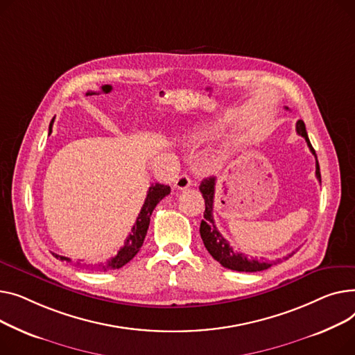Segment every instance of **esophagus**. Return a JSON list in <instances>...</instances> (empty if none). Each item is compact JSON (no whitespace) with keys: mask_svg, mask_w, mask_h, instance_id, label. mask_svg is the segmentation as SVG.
Masks as SVG:
<instances>
[{"mask_svg":"<svg viewBox=\"0 0 355 355\" xmlns=\"http://www.w3.org/2000/svg\"><path fill=\"white\" fill-rule=\"evenodd\" d=\"M191 184H192V180L189 179V176H187L186 173H182V175L175 180V187H176V189H180V191L187 189V187H189Z\"/></svg>","mask_w":355,"mask_h":355,"instance_id":"1","label":"esophagus"}]
</instances>
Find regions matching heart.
<instances>
[{"instance_id": "obj_1", "label": "heart", "mask_w": 355, "mask_h": 355, "mask_svg": "<svg viewBox=\"0 0 355 355\" xmlns=\"http://www.w3.org/2000/svg\"><path fill=\"white\" fill-rule=\"evenodd\" d=\"M229 129H231V121H227L226 119H219L187 135L186 141L189 146H193V148H199V146H205L207 143L219 139Z\"/></svg>"}]
</instances>
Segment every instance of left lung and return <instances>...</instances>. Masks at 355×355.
<instances>
[{
	"instance_id": "8db88e82",
	"label": "left lung",
	"mask_w": 355,
	"mask_h": 355,
	"mask_svg": "<svg viewBox=\"0 0 355 355\" xmlns=\"http://www.w3.org/2000/svg\"><path fill=\"white\" fill-rule=\"evenodd\" d=\"M297 133L300 136H302L308 144L309 150L312 152V155H315L314 148L308 139L306 130H305V124L302 120H298L297 123ZM315 176L317 179L321 182V172H320V164L317 160L315 164ZM215 184H216V179L215 178H206L202 180L199 189L202 192V196L205 199V212H203V220L200 222V238L205 243V248L207 249L214 259H216L222 266L232 269V270H238V272H258V270H263L272 266L270 262H265V261H259V259H254V258H248L245 254L241 252H235L234 249L229 246V242L220 235V232L218 231V227L215 225L214 220V198H215ZM295 252L289 254L285 259H288L289 257H293Z\"/></svg>"
}]
</instances>
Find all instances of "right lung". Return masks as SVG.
Returning a JSON list of instances; mask_svg holds the SVG:
<instances>
[{
	"mask_svg": "<svg viewBox=\"0 0 355 355\" xmlns=\"http://www.w3.org/2000/svg\"><path fill=\"white\" fill-rule=\"evenodd\" d=\"M53 123L54 119L50 123V128H49V136L51 133L53 129ZM171 193V186H166V184H160V183H152L149 191H148V196H146V200L141 206L140 214L132 227V232L129 234V236L124 241V245L120 248V251L117 252L116 257H113L112 259H109L106 263H100L97 265V269L100 270H107V269H119L123 265H126L128 262H130L135 255L140 251V248L143 245L144 236L148 234V229H149V223H150V216L152 212L156 207V205L164 198ZM57 259L60 261H70L66 257H61L57 254H53Z\"/></svg>",
	"mask_w": 355,
	"mask_h": 355,
	"instance_id": "obj_1",
	"label": "right lung"
}]
</instances>
